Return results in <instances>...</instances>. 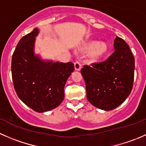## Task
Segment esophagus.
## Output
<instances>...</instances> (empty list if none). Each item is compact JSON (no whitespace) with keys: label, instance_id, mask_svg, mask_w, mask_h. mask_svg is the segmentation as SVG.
I'll return each instance as SVG.
<instances>
[{"label":"esophagus","instance_id":"esophagus-1","mask_svg":"<svg viewBox=\"0 0 146 146\" xmlns=\"http://www.w3.org/2000/svg\"><path fill=\"white\" fill-rule=\"evenodd\" d=\"M74 65H75V69H76V70H80V69H81L82 64H81V63H80V61H75Z\"/></svg>","mask_w":146,"mask_h":146}]
</instances>
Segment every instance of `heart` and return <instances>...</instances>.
<instances>
[{
	"mask_svg": "<svg viewBox=\"0 0 146 146\" xmlns=\"http://www.w3.org/2000/svg\"><path fill=\"white\" fill-rule=\"evenodd\" d=\"M84 50L85 51H90L93 50L92 56L95 59H97V58H99L100 57H101L102 56L104 55L107 52V46L104 43H100L98 44V42H92L88 44L84 48Z\"/></svg>",
	"mask_w": 146,
	"mask_h": 146,
	"instance_id": "heart-1",
	"label": "heart"
}]
</instances>
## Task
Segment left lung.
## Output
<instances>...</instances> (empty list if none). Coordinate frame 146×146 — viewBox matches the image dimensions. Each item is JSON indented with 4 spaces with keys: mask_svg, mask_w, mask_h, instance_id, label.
<instances>
[{
    "mask_svg": "<svg viewBox=\"0 0 146 146\" xmlns=\"http://www.w3.org/2000/svg\"><path fill=\"white\" fill-rule=\"evenodd\" d=\"M114 48L105 61L84 65L81 69L88 101L105 111L117 108L126 100L134 79V56L129 45L116 36Z\"/></svg>",
    "mask_w": 146,
    "mask_h": 146,
    "instance_id": "left-lung-1",
    "label": "left lung"
}]
</instances>
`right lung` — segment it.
<instances>
[{
    "instance_id": "add662e5",
    "label": "right lung",
    "mask_w": 146,
    "mask_h": 146,
    "mask_svg": "<svg viewBox=\"0 0 146 146\" xmlns=\"http://www.w3.org/2000/svg\"><path fill=\"white\" fill-rule=\"evenodd\" d=\"M38 29L21 38L12 57L13 85L18 98L36 112L58 107L64 98V86L72 72V62L45 61L34 54Z\"/></svg>"
}]
</instances>
